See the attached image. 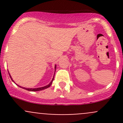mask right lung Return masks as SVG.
I'll return each mask as SVG.
<instances>
[{
  "label": "right lung",
  "instance_id": "1",
  "mask_svg": "<svg viewBox=\"0 0 123 123\" xmlns=\"http://www.w3.org/2000/svg\"><path fill=\"white\" fill-rule=\"evenodd\" d=\"M56 65H55V70H56ZM9 76H10V77H11V80H12V81H13V80H12V77H11V75H10V74L9 73ZM54 78H53L52 79V81H51V82L49 84V85H48L47 86H44V87H38V88H34V89H31V88H25V87H21L20 86H19L20 87H21V88H23V89H25V90H28V91H32V92H36V91H40V90H44V89H47V88H48V87H49L50 86H51V85H52V81H53V80H54Z\"/></svg>",
  "mask_w": 123,
  "mask_h": 123
}]
</instances>
